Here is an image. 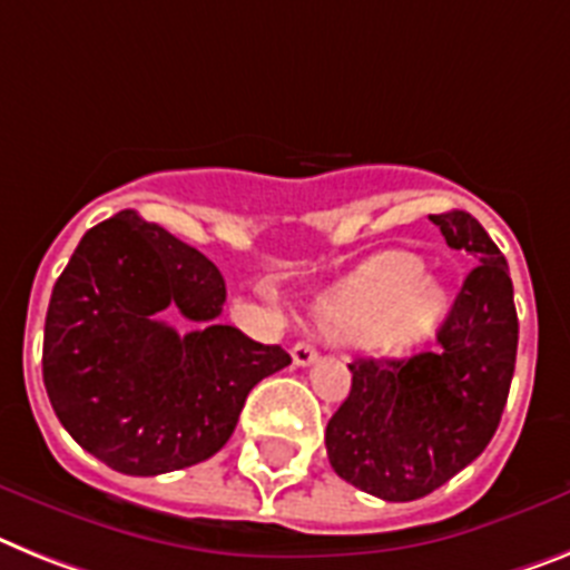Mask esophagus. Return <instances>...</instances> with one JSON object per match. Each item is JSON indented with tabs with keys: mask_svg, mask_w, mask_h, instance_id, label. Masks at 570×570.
I'll list each match as a JSON object with an SVG mask.
<instances>
[{
	"mask_svg": "<svg viewBox=\"0 0 570 570\" xmlns=\"http://www.w3.org/2000/svg\"><path fill=\"white\" fill-rule=\"evenodd\" d=\"M315 358H318V351H315L313 344L309 342H298L293 347V362L298 367H307V365H313Z\"/></svg>",
	"mask_w": 570,
	"mask_h": 570,
	"instance_id": "esophagus-1",
	"label": "esophagus"
}]
</instances>
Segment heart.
<instances>
[{
	"instance_id": "1",
	"label": "heart",
	"mask_w": 570,
	"mask_h": 570,
	"mask_svg": "<svg viewBox=\"0 0 570 570\" xmlns=\"http://www.w3.org/2000/svg\"><path fill=\"white\" fill-rule=\"evenodd\" d=\"M446 309V295L429 281L414 255H382L322 301L318 322L333 336L374 338L382 347H405L429 336Z\"/></svg>"
}]
</instances>
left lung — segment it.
<instances>
[{"instance_id":"1","label":"left lung","mask_w":570,"mask_h":570,"mask_svg":"<svg viewBox=\"0 0 570 570\" xmlns=\"http://www.w3.org/2000/svg\"><path fill=\"white\" fill-rule=\"evenodd\" d=\"M429 219L478 266L434 351L347 365L351 394L324 434L336 475L382 501L423 499L470 466L499 429L515 371L519 318L504 255L472 214Z\"/></svg>"}]
</instances>
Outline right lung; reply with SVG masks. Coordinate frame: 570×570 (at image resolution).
Here are the masks:
<instances>
[{"instance_id": "right-lung-1", "label": "right lung", "mask_w": 570, "mask_h": 570, "mask_svg": "<svg viewBox=\"0 0 570 570\" xmlns=\"http://www.w3.org/2000/svg\"><path fill=\"white\" fill-rule=\"evenodd\" d=\"M226 281L136 212L83 234L46 313L42 382L80 446L124 475H161L226 446L248 391L293 358L217 324ZM179 308L181 337L155 313Z\"/></svg>"}]
</instances>
